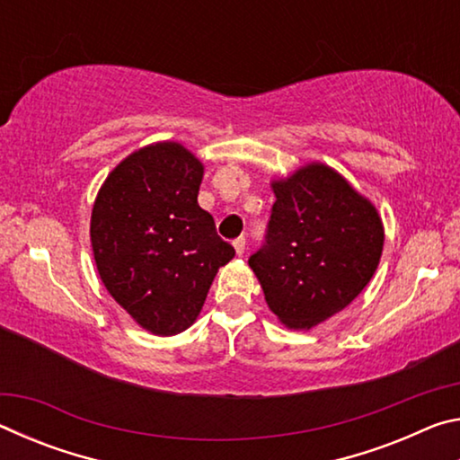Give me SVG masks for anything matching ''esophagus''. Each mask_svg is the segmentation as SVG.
<instances>
[{
	"mask_svg": "<svg viewBox=\"0 0 460 460\" xmlns=\"http://www.w3.org/2000/svg\"><path fill=\"white\" fill-rule=\"evenodd\" d=\"M233 247H235L237 255H243V252H245V239H243V237L233 239Z\"/></svg>",
	"mask_w": 460,
	"mask_h": 460,
	"instance_id": "1",
	"label": "esophagus"
}]
</instances>
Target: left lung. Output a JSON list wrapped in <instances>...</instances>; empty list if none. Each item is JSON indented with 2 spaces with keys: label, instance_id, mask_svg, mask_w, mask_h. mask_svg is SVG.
<instances>
[{
  "label": "left lung",
  "instance_id": "8db88e82",
  "mask_svg": "<svg viewBox=\"0 0 460 460\" xmlns=\"http://www.w3.org/2000/svg\"><path fill=\"white\" fill-rule=\"evenodd\" d=\"M266 241L249 258L271 313L313 329L361 294L377 270L384 225L376 207L332 168L302 166L274 181Z\"/></svg>",
  "mask_w": 460,
  "mask_h": 460
}]
</instances>
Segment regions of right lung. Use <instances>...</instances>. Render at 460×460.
<instances>
[{
  "label": "right lung",
  "instance_id": "1",
  "mask_svg": "<svg viewBox=\"0 0 460 460\" xmlns=\"http://www.w3.org/2000/svg\"><path fill=\"white\" fill-rule=\"evenodd\" d=\"M202 164L176 142L146 146L113 168L93 205L91 245L109 294L154 334L197 321L235 255L199 207Z\"/></svg>",
  "mask_w": 460,
  "mask_h": 460
}]
</instances>
